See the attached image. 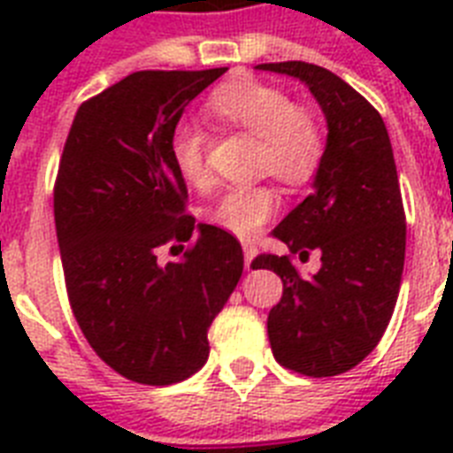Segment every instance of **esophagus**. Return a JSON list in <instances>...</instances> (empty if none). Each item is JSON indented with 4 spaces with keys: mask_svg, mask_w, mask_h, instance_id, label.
<instances>
[{
    "mask_svg": "<svg viewBox=\"0 0 453 453\" xmlns=\"http://www.w3.org/2000/svg\"><path fill=\"white\" fill-rule=\"evenodd\" d=\"M242 251H244V265H251V261L256 258V254H258V249H256L254 242H242Z\"/></svg>",
    "mask_w": 453,
    "mask_h": 453,
    "instance_id": "obj_1",
    "label": "esophagus"
}]
</instances>
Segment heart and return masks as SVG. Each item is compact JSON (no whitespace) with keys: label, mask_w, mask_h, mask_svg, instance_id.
<instances>
[{"label":"heart","mask_w":453,"mask_h":453,"mask_svg":"<svg viewBox=\"0 0 453 453\" xmlns=\"http://www.w3.org/2000/svg\"><path fill=\"white\" fill-rule=\"evenodd\" d=\"M206 108L220 124L249 131L258 138L254 169L268 171L284 183H305L322 157L324 138L315 117L296 108L282 88L258 80H234L209 96ZM206 138L199 124L183 119L173 127L169 155L185 183H209ZM277 211L275 192L265 185H234L209 209L213 226L234 234L254 237Z\"/></svg>","instance_id":"1"}]
</instances>
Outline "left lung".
Listing matches in <instances>:
<instances>
[{"instance_id":"left-lung-1","label":"left lung","mask_w":453,"mask_h":453,"mask_svg":"<svg viewBox=\"0 0 453 453\" xmlns=\"http://www.w3.org/2000/svg\"><path fill=\"white\" fill-rule=\"evenodd\" d=\"M256 67L301 80L329 129L312 192L273 230L301 258L319 251L322 268L301 277L289 256L251 263L284 282L268 315L270 348L291 372L336 376L379 345L400 294L407 220L393 145L372 103L326 67L303 60Z\"/></svg>"}]
</instances>
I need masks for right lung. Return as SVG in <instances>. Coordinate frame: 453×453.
Returning <instances> with one entry per match:
<instances>
[{
	"mask_svg": "<svg viewBox=\"0 0 453 453\" xmlns=\"http://www.w3.org/2000/svg\"><path fill=\"white\" fill-rule=\"evenodd\" d=\"M226 70L124 77L81 103L60 157L53 216L74 319L105 365L145 386L204 366L206 331L244 268L233 234L185 216L169 155L188 103ZM188 239L178 262L158 263L164 243L182 250Z\"/></svg>",
	"mask_w": 453,
	"mask_h": 453,
	"instance_id": "1",
	"label": "right lung"
}]
</instances>
